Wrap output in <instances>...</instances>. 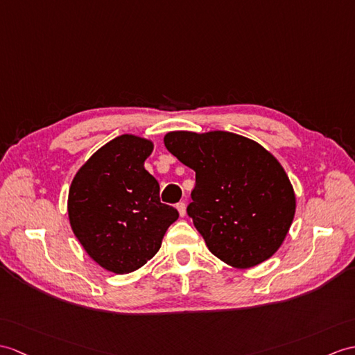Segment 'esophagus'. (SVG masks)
Masks as SVG:
<instances>
[{
  "mask_svg": "<svg viewBox=\"0 0 355 355\" xmlns=\"http://www.w3.org/2000/svg\"><path fill=\"white\" fill-rule=\"evenodd\" d=\"M177 210L180 213V216H184L186 215V204L184 202H178L177 204Z\"/></svg>",
  "mask_w": 355,
  "mask_h": 355,
  "instance_id": "obj_1",
  "label": "esophagus"
}]
</instances>
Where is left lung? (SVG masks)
I'll return each instance as SVG.
<instances>
[{
	"label": "left lung",
	"mask_w": 355,
	"mask_h": 355,
	"mask_svg": "<svg viewBox=\"0 0 355 355\" xmlns=\"http://www.w3.org/2000/svg\"><path fill=\"white\" fill-rule=\"evenodd\" d=\"M164 146L195 171L187 215L211 254L246 269L277 252L296 204L289 177L274 155L228 131H172Z\"/></svg>",
	"instance_id": "1"
}]
</instances>
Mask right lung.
I'll use <instances>...</instances> for the list:
<instances>
[{
  "instance_id": "right-lung-1",
  "label": "right lung",
  "mask_w": 355,
  "mask_h": 355,
  "mask_svg": "<svg viewBox=\"0 0 355 355\" xmlns=\"http://www.w3.org/2000/svg\"><path fill=\"white\" fill-rule=\"evenodd\" d=\"M153 142L122 135L101 146L72 180L73 234L98 265L114 274L142 268L160 250L177 209L160 202V186L144 166Z\"/></svg>"
}]
</instances>
